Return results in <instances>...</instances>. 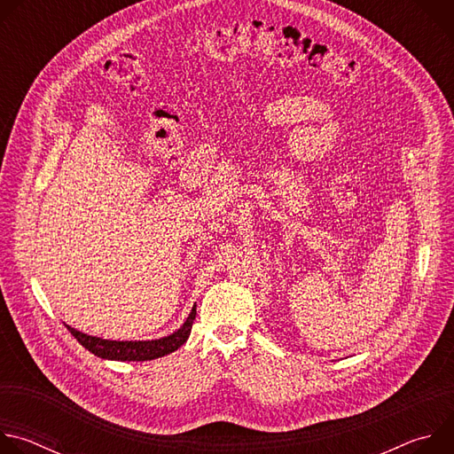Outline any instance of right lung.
Instances as JSON below:
<instances>
[{"instance_id": "1", "label": "right lung", "mask_w": 454, "mask_h": 454, "mask_svg": "<svg viewBox=\"0 0 454 454\" xmlns=\"http://www.w3.org/2000/svg\"><path fill=\"white\" fill-rule=\"evenodd\" d=\"M196 319V305L192 307L188 317L184 319L183 325L160 340H147V341H113V340H102L97 336H90L84 334L70 325H67V329L72 333V336L91 354H95L97 357L102 359H109V361H151V359H158L163 357L174 350H177L190 336L192 331V323Z\"/></svg>"}]
</instances>
